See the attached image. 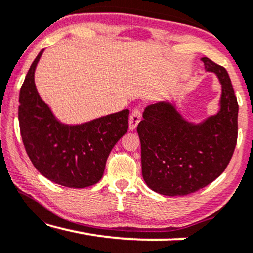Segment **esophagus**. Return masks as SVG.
I'll use <instances>...</instances> for the list:
<instances>
[{"label": "esophagus", "mask_w": 253, "mask_h": 253, "mask_svg": "<svg viewBox=\"0 0 253 253\" xmlns=\"http://www.w3.org/2000/svg\"><path fill=\"white\" fill-rule=\"evenodd\" d=\"M141 119V109L140 108H134L131 113L129 117V129L134 130L138 126V123L140 122Z\"/></svg>", "instance_id": "esophagus-1"}]
</instances>
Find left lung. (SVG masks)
Returning <instances> with one entry per match:
<instances>
[{
    "mask_svg": "<svg viewBox=\"0 0 253 253\" xmlns=\"http://www.w3.org/2000/svg\"><path fill=\"white\" fill-rule=\"evenodd\" d=\"M200 60L221 84L217 113L192 122L165 100L147 106L137 126L143 178L164 196H186L209 185L227 168L236 146L238 105L229 76L210 58Z\"/></svg>",
    "mask_w": 253,
    "mask_h": 253,
    "instance_id": "obj_1",
    "label": "left lung"
}]
</instances>
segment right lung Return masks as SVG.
<instances>
[{"label": "right lung", "instance_id": "right-lung-1", "mask_svg": "<svg viewBox=\"0 0 253 253\" xmlns=\"http://www.w3.org/2000/svg\"><path fill=\"white\" fill-rule=\"evenodd\" d=\"M33 61L19 92L18 120L26 153L38 171L67 188H87L102 178L107 158L129 127V109L79 124H67L41 99Z\"/></svg>", "mask_w": 253, "mask_h": 253}]
</instances>
